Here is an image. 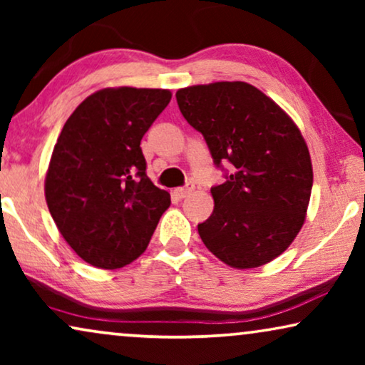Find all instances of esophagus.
<instances>
[{
	"label": "esophagus",
	"instance_id": "esophagus-1",
	"mask_svg": "<svg viewBox=\"0 0 365 365\" xmlns=\"http://www.w3.org/2000/svg\"><path fill=\"white\" fill-rule=\"evenodd\" d=\"M192 189H194V184L192 182H186V186H184V187L174 189V196H178L179 199H182V197H186L187 194H191Z\"/></svg>",
	"mask_w": 365,
	"mask_h": 365
}]
</instances>
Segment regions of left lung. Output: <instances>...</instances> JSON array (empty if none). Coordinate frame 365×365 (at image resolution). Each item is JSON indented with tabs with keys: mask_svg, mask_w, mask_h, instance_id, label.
<instances>
[{
	"mask_svg": "<svg viewBox=\"0 0 365 365\" xmlns=\"http://www.w3.org/2000/svg\"><path fill=\"white\" fill-rule=\"evenodd\" d=\"M184 119L204 136L226 182L211 187L214 211L197 224L204 246L236 269L259 267L291 246L312 191L307 144L291 118L242 81L179 89Z\"/></svg>",
	"mask_w": 365,
	"mask_h": 365,
	"instance_id": "obj_1",
	"label": "left lung"
}]
</instances>
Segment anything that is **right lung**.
Returning a JSON list of instances; mask_svg holds the SVG:
<instances>
[{
  "mask_svg": "<svg viewBox=\"0 0 365 365\" xmlns=\"http://www.w3.org/2000/svg\"><path fill=\"white\" fill-rule=\"evenodd\" d=\"M171 101L168 89L108 88L68 118L49 161L44 194L83 261L118 269L146 251L171 196L151 182L141 139Z\"/></svg>",
  "mask_w": 365,
  "mask_h": 365,
  "instance_id": "add662e5",
  "label": "right lung"
}]
</instances>
